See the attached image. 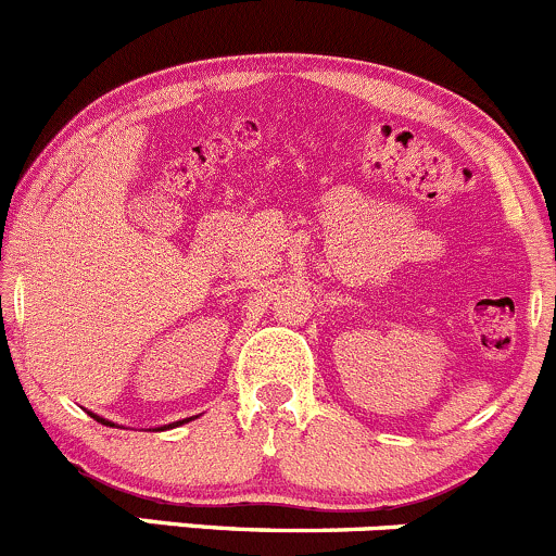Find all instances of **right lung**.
I'll use <instances>...</instances> for the list:
<instances>
[{"instance_id":"add662e5","label":"right lung","mask_w":556,"mask_h":556,"mask_svg":"<svg viewBox=\"0 0 556 556\" xmlns=\"http://www.w3.org/2000/svg\"><path fill=\"white\" fill-rule=\"evenodd\" d=\"M90 415H93V412H90ZM93 417H96V420H99V422H104V426H114V422L104 420V417H99V415H93ZM187 420H190V417H187ZM187 420H179V422H176V426H181V422H187Z\"/></svg>"}]
</instances>
